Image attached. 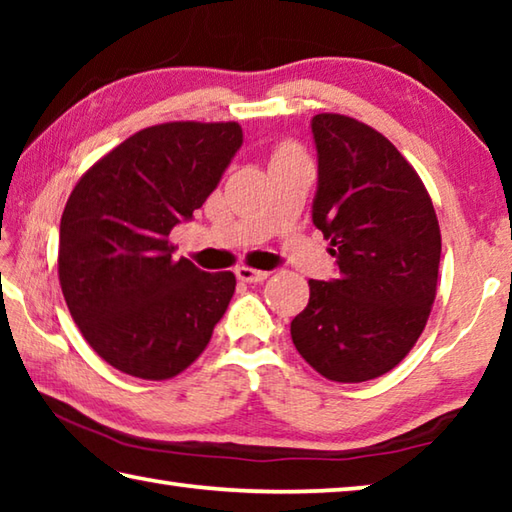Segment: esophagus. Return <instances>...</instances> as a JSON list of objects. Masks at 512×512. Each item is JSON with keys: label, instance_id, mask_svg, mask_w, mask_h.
<instances>
[{"label": "esophagus", "instance_id": "34e87169", "mask_svg": "<svg viewBox=\"0 0 512 512\" xmlns=\"http://www.w3.org/2000/svg\"><path fill=\"white\" fill-rule=\"evenodd\" d=\"M235 273L241 282H264L268 277L266 271H257V268H250V266H239Z\"/></svg>", "mask_w": 512, "mask_h": 512}]
</instances>
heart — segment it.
Here are the masks:
<instances>
[{"instance_id": "heart-1", "label": "heart", "mask_w": 512, "mask_h": 512, "mask_svg": "<svg viewBox=\"0 0 512 512\" xmlns=\"http://www.w3.org/2000/svg\"><path fill=\"white\" fill-rule=\"evenodd\" d=\"M296 158H302L298 146L291 144V142H284L275 149L273 153V162H280V160H296Z\"/></svg>"}]
</instances>
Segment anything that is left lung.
<instances>
[{"label": "left lung", "instance_id": "left-lung-1", "mask_svg": "<svg viewBox=\"0 0 512 512\" xmlns=\"http://www.w3.org/2000/svg\"><path fill=\"white\" fill-rule=\"evenodd\" d=\"M311 133L318 151L311 219L339 277L309 280L291 339L323 377L359 384L393 370L427 325L438 287V216L418 171L375 128L320 112Z\"/></svg>", "mask_w": 512, "mask_h": 512}]
</instances>
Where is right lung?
Listing matches in <instances>:
<instances>
[{
	"instance_id": "right-lung-1",
	"label": "right lung",
	"mask_w": 512,
	"mask_h": 512,
	"mask_svg": "<svg viewBox=\"0 0 512 512\" xmlns=\"http://www.w3.org/2000/svg\"><path fill=\"white\" fill-rule=\"evenodd\" d=\"M244 133L237 121L149 126L83 173L60 219L58 280L90 348L140 379L192 366L235 293V273L173 259L169 232L210 196Z\"/></svg>"
}]
</instances>
